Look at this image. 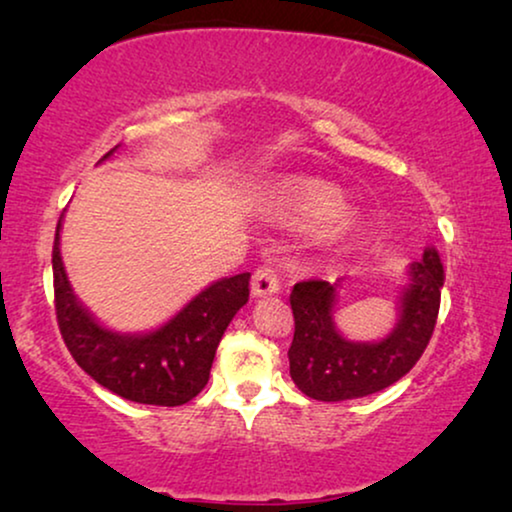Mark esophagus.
Here are the masks:
<instances>
[{
	"label": "esophagus",
	"mask_w": 512,
	"mask_h": 512,
	"mask_svg": "<svg viewBox=\"0 0 512 512\" xmlns=\"http://www.w3.org/2000/svg\"><path fill=\"white\" fill-rule=\"evenodd\" d=\"M279 291V277L275 268H268V265H261L254 272V277H251V293H254L256 298H263V296H272V293Z\"/></svg>",
	"instance_id": "esophagus-1"
}]
</instances>
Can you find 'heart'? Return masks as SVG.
I'll use <instances>...</instances> for the list:
<instances>
[{
  "label": "heart",
  "mask_w": 512,
  "mask_h": 512,
  "mask_svg": "<svg viewBox=\"0 0 512 512\" xmlns=\"http://www.w3.org/2000/svg\"><path fill=\"white\" fill-rule=\"evenodd\" d=\"M270 198L291 223L317 226V240L324 249L342 251L361 240L359 216L342 209L345 198L338 188L319 179H284L270 188Z\"/></svg>",
  "instance_id": "obj_1"
}]
</instances>
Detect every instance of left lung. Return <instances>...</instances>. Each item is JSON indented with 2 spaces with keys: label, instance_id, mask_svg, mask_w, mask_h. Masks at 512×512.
Instances as JSON below:
<instances>
[{
  "label": "left lung",
  "instance_id": "8db88e82",
  "mask_svg": "<svg viewBox=\"0 0 512 512\" xmlns=\"http://www.w3.org/2000/svg\"><path fill=\"white\" fill-rule=\"evenodd\" d=\"M445 270L438 251L426 247L422 261L408 268L401 314L387 338L347 340L333 321L340 282H298L291 291L296 331L289 347L291 380L314 401H349L377 394L401 380L419 361L436 328Z\"/></svg>",
  "mask_w": 512,
  "mask_h": 512
}]
</instances>
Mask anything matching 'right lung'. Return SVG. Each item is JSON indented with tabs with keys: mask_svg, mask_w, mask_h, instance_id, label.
Wrapping results in <instances>:
<instances>
[{
	"mask_svg": "<svg viewBox=\"0 0 512 512\" xmlns=\"http://www.w3.org/2000/svg\"><path fill=\"white\" fill-rule=\"evenodd\" d=\"M118 151L111 149L102 160ZM62 216L53 242L55 314L74 361L104 389L144 405H184L205 389L216 347L249 300V272L223 277L149 333H116L74 296L60 256Z\"/></svg>",
	"mask_w": 512,
	"mask_h": 512,
	"instance_id": "1",
	"label": "right lung"
}]
</instances>
